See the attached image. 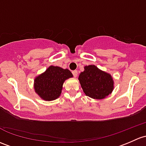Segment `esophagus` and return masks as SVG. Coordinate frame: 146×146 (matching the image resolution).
Returning a JSON list of instances; mask_svg holds the SVG:
<instances>
[{
  "instance_id": "1",
  "label": "esophagus",
  "mask_w": 146,
  "mask_h": 146,
  "mask_svg": "<svg viewBox=\"0 0 146 146\" xmlns=\"http://www.w3.org/2000/svg\"><path fill=\"white\" fill-rule=\"evenodd\" d=\"M72 73H73V76H74L75 78L77 77V76H78V70H73V71L72 72Z\"/></svg>"
}]
</instances>
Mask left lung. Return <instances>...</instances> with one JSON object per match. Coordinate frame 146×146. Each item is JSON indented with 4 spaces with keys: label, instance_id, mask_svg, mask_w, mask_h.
I'll use <instances>...</instances> for the list:
<instances>
[{
    "label": "left lung",
    "instance_id": "1",
    "mask_svg": "<svg viewBox=\"0 0 146 146\" xmlns=\"http://www.w3.org/2000/svg\"><path fill=\"white\" fill-rule=\"evenodd\" d=\"M78 80L86 96L94 99L106 98L114 90V80L110 73L95 65L85 66Z\"/></svg>",
    "mask_w": 146,
    "mask_h": 146
}]
</instances>
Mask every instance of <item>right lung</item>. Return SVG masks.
Segmentation results:
<instances>
[{
	"label": "right lung",
	"instance_id": "1",
	"mask_svg": "<svg viewBox=\"0 0 146 146\" xmlns=\"http://www.w3.org/2000/svg\"><path fill=\"white\" fill-rule=\"evenodd\" d=\"M73 76L68 69L50 66L44 73L35 78V92L45 101L55 100L60 96L66 80Z\"/></svg>",
	"mask_w": 146,
	"mask_h": 146
}]
</instances>
